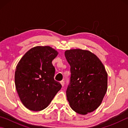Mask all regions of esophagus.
<instances>
[{
  "instance_id": "34e87169",
  "label": "esophagus",
  "mask_w": 128,
  "mask_h": 128,
  "mask_svg": "<svg viewBox=\"0 0 128 128\" xmlns=\"http://www.w3.org/2000/svg\"><path fill=\"white\" fill-rule=\"evenodd\" d=\"M60 84H61V85H62V86H64V81H60Z\"/></svg>"
}]
</instances>
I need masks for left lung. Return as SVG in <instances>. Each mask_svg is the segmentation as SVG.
<instances>
[{"mask_svg": "<svg viewBox=\"0 0 128 128\" xmlns=\"http://www.w3.org/2000/svg\"><path fill=\"white\" fill-rule=\"evenodd\" d=\"M65 56L70 66L66 91L69 105L81 114L94 111L107 92L108 76L104 66L96 55L87 50H66Z\"/></svg>", "mask_w": 128, "mask_h": 128, "instance_id": "obj_1", "label": "left lung"}]
</instances>
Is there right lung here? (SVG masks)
<instances>
[{"mask_svg": "<svg viewBox=\"0 0 128 128\" xmlns=\"http://www.w3.org/2000/svg\"><path fill=\"white\" fill-rule=\"evenodd\" d=\"M58 54L49 46H36L28 51L17 65L15 86L28 109L44 110L61 89V84L54 80L55 69L52 64Z\"/></svg>", "mask_w": 128, "mask_h": 128, "instance_id": "add662e5", "label": "right lung"}]
</instances>
